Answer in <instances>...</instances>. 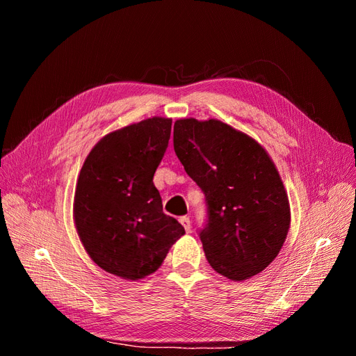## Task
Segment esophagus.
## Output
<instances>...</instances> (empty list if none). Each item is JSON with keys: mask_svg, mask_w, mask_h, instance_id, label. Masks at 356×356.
<instances>
[{"mask_svg": "<svg viewBox=\"0 0 356 356\" xmlns=\"http://www.w3.org/2000/svg\"><path fill=\"white\" fill-rule=\"evenodd\" d=\"M180 223L183 225V227H185L186 232H191V220H189V217H186V216L180 217Z\"/></svg>", "mask_w": 356, "mask_h": 356, "instance_id": "34e87169", "label": "esophagus"}]
</instances>
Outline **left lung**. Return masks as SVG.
<instances>
[{"mask_svg": "<svg viewBox=\"0 0 356 356\" xmlns=\"http://www.w3.org/2000/svg\"><path fill=\"white\" fill-rule=\"evenodd\" d=\"M175 151L205 193L200 232L210 266L245 281L278 256L291 222L289 195L272 158L253 137L220 120L175 122Z\"/></svg>", "mask_w": 356, "mask_h": 356, "instance_id": "obj_1", "label": "left lung"}]
</instances>
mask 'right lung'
<instances>
[{
	"label": "right lung",
	"instance_id": "right-lung-1",
	"mask_svg": "<svg viewBox=\"0 0 356 356\" xmlns=\"http://www.w3.org/2000/svg\"><path fill=\"white\" fill-rule=\"evenodd\" d=\"M171 133V118L152 117L111 131L79 171L74 223L99 268L129 281L154 273L185 229L164 214L154 186Z\"/></svg>",
	"mask_w": 356,
	"mask_h": 356
}]
</instances>
